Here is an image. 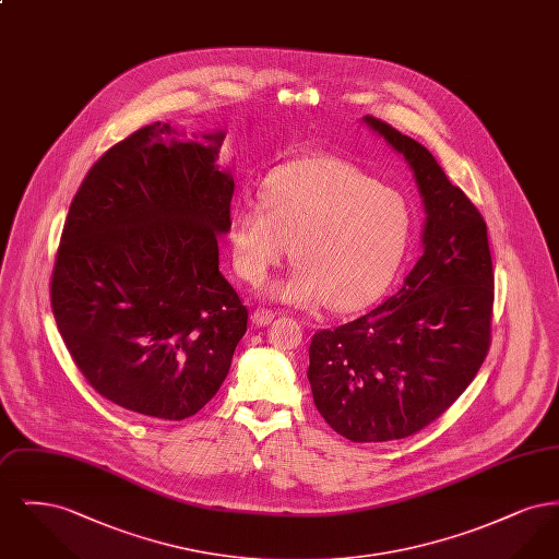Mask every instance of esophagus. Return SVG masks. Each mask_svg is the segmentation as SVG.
Wrapping results in <instances>:
<instances>
[{
    "mask_svg": "<svg viewBox=\"0 0 559 559\" xmlns=\"http://www.w3.org/2000/svg\"><path fill=\"white\" fill-rule=\"evenodd\" d=\"M251 320H253V324H258V326H266V324H270V322L274 320V312L267 310V308H258V310H253Z\"/></svg>",
    "mask_w": 559,
    "mask_h": 559,
    "instance_id": "1",
    "label": "esophagus"
}]
</instances>
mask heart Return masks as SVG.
<instances>
[{
	"mask_svg": "<svg viewBox=\"0 0 559 559\" xmlns=\"http://www.w3.org/2000/svg\"><path fill=\"white\" fill-rule=\"evenodd\" d=\"M413 212L399 190L335 157H297L274 167L262 203L240 199L228 213L233 266L260 285L289 255L297 262L267 293L276 301L354 312L388 289L411 239Z\"/></svg>",
	"mask_w": 559,
	"mask_h": 559,
	"instance_id": "heart-1",
	"label": "heart"
}]
</instances>
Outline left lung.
Segmentation results:
<instances>
[{
  "instance_id": "obj_1",
  "label": "left lung",
  "mask_w": 559,
  "mask_h": 559,
  "mask_svg": "<svg viewBox=\"0 0 559 559\" xmlns=\"http://www.w3.org/2000/svg\"><path fill=\"white\" fill-rule=\"evenodd\" d=\"M362 121L413 169L424 253L381 306L314 333L308 381L337 433L388 442L436 421L474 381L490 346L495 272L484 217L426 146L371 115Z\"/></svg>"
}]
</instances>
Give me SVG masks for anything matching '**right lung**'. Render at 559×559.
<instances>
[{"label": "right lung", "instance_id": "right-lung-1", "mask_svg": "<svg viewBox=\"0 0 559 559\" xmlns=\"http://www.w3.org/2000/svg\"><path fill=\"white\" fill-rule=\"evenodd\" d=\"M224 138L133 132L92 165L64 222L50 287L62 342L100 396L146 417L199 413L247 331L219 272L235 192L215 163Z\"/></svg>", "mask_w": 559, "mask_h": 559}]
</instances>
